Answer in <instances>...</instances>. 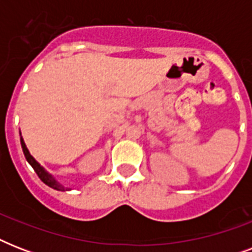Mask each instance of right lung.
<instances>
[{
    "label": "right lung",
    "instance_id": "right-lung-1",
    "mask_svg": "<svg viewBox=\"0 0 252 252\" xmlns=\"http://www.w3.org/2000/svg\"><path fill=\"white\" fill-rule=\"evenodd\" d=\"M21 145H22V149H23V154H25L26 159H27V162H29L30 165L32 166V168L35 170V172L37 174V176L40 178L41 182L47 184L48 187L53 188V189H57V191H65L64 187L57 183L56 180H55V178H53L51 174H48V172L45 171L44 168L41 167V166L39 165L36 161H35V158H33L32 156L30 154L29 149H27V146H26L25 141H23V138L22 137H21Z\"/></svg>",
    "mask_w": 252,
    "mask_h": 252
}]
</instances>
